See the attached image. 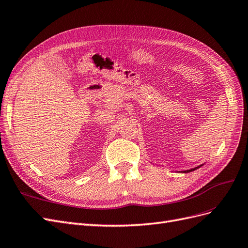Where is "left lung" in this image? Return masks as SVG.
Listing matches in <instances>:
<instances>
[{
    "instance_id": "obj_1",
    "label": "left lung",
    "mask_w": 248,
    "mask_h": 248,
    "mask_svg": "<svg viewBox=\"0 0 248 248\" xmlns=\"http://www.w3.org/2000/svg\"><path fill=\"white\" fill-rule=\"evenodd\" d=\"M202 166H200V167H197V168H194V169H191V170H183L182 172H189V171H192V170H196L197 169H199V168H201Z\"/></svg>"
}]
</instances>
